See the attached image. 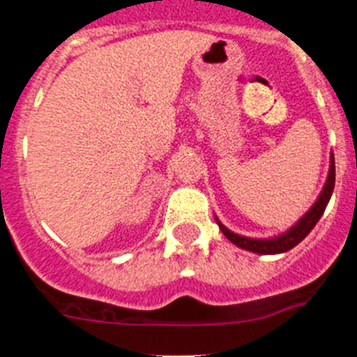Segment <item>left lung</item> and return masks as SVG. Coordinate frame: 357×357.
<instances>
[{
  "instance_id": "1",
  "label": "left lung",
  "mask_w": 357,
  "mask_h": 357,
  "mask_svg": "<svg viewBox=\"0 0 357 357\" xmlns=\"http://www.w3.org/2000/svg\"><path fill=\"white\" fill-rule=\"evenodd\" d=\"M334 178H336V172H334V155H331V168L329 175H327V182L324 185V191L320 193L318 200L314 202V206L304 214V216L298 220V223L291 227L288 232L280 234L279 238L272 239H254V238H245V236H239L232 230L227 229L220 220H216L218 227L222 229V232L225 234V238L229 241H232L236 247L245 248V250L255 252V254H282V252L291 250L293 247H296L305 236L313 230V227L317 225L318 220L321 218L324 211H326L327 204L331 200V195H333L334 189Z\"/></svg>"
}]
</instances>
